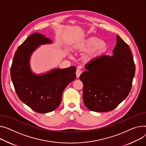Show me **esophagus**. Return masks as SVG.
Segmentation results:
<instances>
[{
  "mask_svg": "<svg viewBox=\"0 0 146 146\" xmlns=\"http://www.w3.org/2000/svg\"><path fill=\"white\" fill-rule=\"evenodd\" d=\"M81 73H82V71H81V70H80V69H77L76 72V77H79V76H80V75L81 74Z\"/></svg>",
  "mask_w": 146,
  "mask_h": 146,
  "instance_id": "34e87169",
  "label": "esophagus"
}]
</instances>
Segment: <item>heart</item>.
<instances>
[{
	"instance_id": "1",
	"label": "heart",
	"mask_w": 146,
	"mask_h": 146,
	"mask_svg": "<svg viewBox=\"0 0 146 146\" xmlns=\"http://www.w3.org/2000/svg\"><path fill=\"white\" fill-rule=\"evenodd\" d=\"M72 48L74 50H88L86 57L87 59H91L104 53L108 50V44L105 41L100 40V38L98 37L90 36L76 43Z\"/></svg>"
}]
</instances>
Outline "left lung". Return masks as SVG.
I'll list each match as a JSON object with an SVG mask.
<instances>
[{
    "label": "left lung",
    "mask_w": 146,
    "mask_h": 146,
    "mask_svg": "<svg viewBox=\"0 0 146 146\" xmlns=\"http://www.w3.org/2000/svg\"><path fill=\"white\" fill-rule=\"evenodd\" d=\"M113 56L103 55L85 66L80 79L86 108L96 112L113 110L129 95L135 67L129 45L117 35Z\"/></svg>",
    "instance_id": "8db88e82"
}]
</instances>
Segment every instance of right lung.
<instances>
[{
	"mask_svg": "<svg viewBox=\"0 0 146 146\" xmlns=\"http://www.w3.org/2000/svg\"><path fill=\"white\" fill-rule=\"evenodd\" d=\"M52 43L44 35L33 33L17 48L11 69L12 81L18 98L38 113L51 112L57 109L64 89L76 77L75 66L57 68L40 74L32 72L30 65L32 53L40 45Z\"/></svg>",
	"mask_w": 146,
	"mask_h": 146,
	"instance_id": "1",
	"label": "right lung"
}]
</instances>
